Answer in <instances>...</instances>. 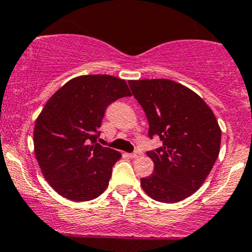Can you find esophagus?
Returning a JSON list of instances; mask_svg holds the SVG:
<instances>
[{
    "instance_id": "esophagus-1",
    "label": "esophagus",
    "mask_w": 252,
    "mask_h": 252,
    "mask_svg": "<svg viewBox=\"0 0 252 252\" xmlns=\"http://www.w3.org/2000/svg\"><path fill=\"white\" fill-rule=\"evenodd\" d=\"M129 156L131 157V158H138V157L142 156V153H141V151H135V153L130 154Z\"/></svg>"
}]
</instances>
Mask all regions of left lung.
Instances as JSON below:
<instances>
[{
    "mask_svg": "<svg viewBox=\"0 0 252 252\" xmlns=\"http://www.w3.org/2000/svg\"><path fill=\"white\" fill-rule=\"evenodd\" d=\"M162 147L148 151L154 172L141 178L147 195L163 203L191 196L207 180L220 147V126L210 107L191 89L166 78L129 81Z\"/></svg>",
    "mask_w": 252,
    "mask_h": 252,
    "instance_id": "obj_1",
    "label": "left lung"
}]
</instances>
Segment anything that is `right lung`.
Instances as JSON below:
<instances>
[{
    "label": "right lung",
    "mask_w": 252,
    "mask_h": 252,
    "mask_svg": "<svg viewBox=\"0 0 252 252\" xmlns=\"http://www.w3.org/2000/svg\"><path fill=\"white\" fill-rule=\"evenodd\" d=\"M126 96L131 93L124 80L84 75L45 103L35 122V156L45 180L64 198L92 201L107 189L121 154L95 142L105 109Z\"/></svg>",
    "instance_id": "right-lung-1"
}]
</instances>
